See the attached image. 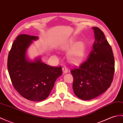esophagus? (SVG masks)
I'll list each match as a JSON object with an SVG mask.
<instances>
[{"mask_svg":"<svg viewBox=\"0 0 123 123\" xmlns=\"http://www.w3.org/2000/svg\"><path fill=\"white\" fill-rule=\"evenodd\" d=\"M62 70H63V72L64 73H67L68 71V68H67L66 67H63L62 68Z\"/></svg>","mask_w":123,"mask_h":123,"instance_id":"34e87169","label":"esophagus"}]
</instances>
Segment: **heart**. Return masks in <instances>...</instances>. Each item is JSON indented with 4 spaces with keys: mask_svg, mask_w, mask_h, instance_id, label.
<instances>
[{
    "mask_svg": "<svg viewBox=\"0 0 123 123\" xmlns=\"http://www.w3.org/2000/svg\"><path fill=\"white\" fill-rule=\"evenodd\" d=\"M67 48H72L71 45L68 46ZM85 53L84 44L81 42H78L75 44L70 54V58L73 62L81 61L83 58Z\"/></svg>",
    "mask_w": 123,
    "mask_h": 123,
    "instance_id": "obj_1",
    "label": "heart"
}]
</instances>
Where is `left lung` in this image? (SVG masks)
I'll list each match as a JSON object with an SVG mask.
<instances>
[{"label": "left lung", "mask_w": 123, "mask_h": 123, "mask_svg": "<svg viewBox=\"0 0 123 123\" xmlns=\"http://www.w3.org/2000/svg\"><path fill=\"white\" fill-rule=\"evenodd\" d=\"M95 42L86 60L73 68V90L83 100H90L105 92L111 86L115 71L113 51L103 32L94 27Z\"/></svg>", "instance_id": "8db88e82"}]
</instances>
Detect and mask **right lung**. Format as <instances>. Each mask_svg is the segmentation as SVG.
Listing matches in <instances>:
<instances>
[{"instance_id": "obj_1", "label": "right lung", "mask_w": 123, "mask_h": 123, "mask_svg": "<svg viewBox=\"0 0 123 123\" xmlns=\"http://www.w3.org/2000/svg\"><path fill=\"white\" fill-rule=\"evenodd\" d=\"M37 39L36 36L19 35L12 45L7 61L8 72L15 90L23 98L36 102L48 98L62 73L61 67H51L40 60L30 62L27 59L28 46Z\"/></svg>"}]
</instances>
